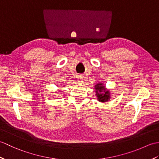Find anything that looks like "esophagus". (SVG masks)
Returning a JSON list of instances; mask_svg holds the SVG:
<instances>
[{"label":"esophagus","mask_w":159,"mask_h":159,"mask_svg":"<svg viewBox=\"0 0 159 159\" xmlns=\"http://www.w3.org/2000/svg\"><path fill=\"white\" fill-rule=\"evenodd\" d=\"M78 82L79 83H83V76L82 75H79L78 76Z\"/></svg>","instance_id":"obj_1"}]
</instances>
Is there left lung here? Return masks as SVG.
Wrapping results in <instances>:
<instances>
[{"label": "left lung", "mask_w": 159, "mask_h": 159, "mask_svg": "<svg viewBox=\"0 0 159 159\" xmlns=\"http://www.w3.org/2000/svg\"><path fill=\"white\" fill-rule=\"evenodd\" d=\"M96 96L100 102H105L111 98V92L107 89L102 83H99L95 85Z\"/></svg>", "instance_id": "obj_1"}]
</instances>
